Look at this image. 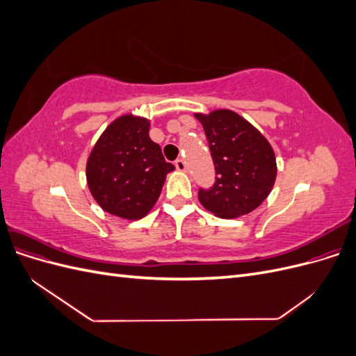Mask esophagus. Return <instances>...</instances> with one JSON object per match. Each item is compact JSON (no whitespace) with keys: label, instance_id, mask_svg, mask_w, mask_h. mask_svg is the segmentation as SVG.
<instances>
[{"label":"esophagus","instance_id":"34e87169","mask_svg":"<svg viewBox=\"0 0 356 356\" xmlns=\"http://www.w3.org/2000/svg\"><path fill=\"white\" fill-rule=\"evenodd\" d=\"M175 168L178 169V170H181V172H184L186 169H187V165H186V161L182 160V159H178L177 161H175Z\"/></svg>","mask_w":356,"mask_h":356}]
</instances>
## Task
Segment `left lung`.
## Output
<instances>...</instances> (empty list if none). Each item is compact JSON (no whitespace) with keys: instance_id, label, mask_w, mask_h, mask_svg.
<instances>
[{"instance_id":"left-lung-1","label":"left lung","mask_w":356,"mask_h":356,"mask_svg":"<svg viewBox=\"0 0 356 356\" xmlns=\"http://www.w3.org/2000/svg\"><path fill=\"white\" fill-rule=\"evenodd\" d=\"M209 143L215 184L199 190L204 209L220 218H238L257 209L276 181V157L263 134L232 110L196 113Z\"/></svg>"}]
</instances>
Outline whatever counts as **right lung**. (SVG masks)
Here are the masks:
<instances>
[{
  "mask_svg": "<svg viewBox=\"0 0 356 356\" xmlns=\"http://www.w3.org/2000/svg\"><path fill=\"white\" fill-rule=\"evenodd\" d=\"M148 132V118L120 115L102 132L88 159L86 178L92 196L115 217H145L156 204L166 175L175 169Z\"/></svg>",
  "mask_w": 356,
  "mask_h": 356,
  "instance_id": "right-lung-1",
  "label": "right lung"
}]
</instances>
